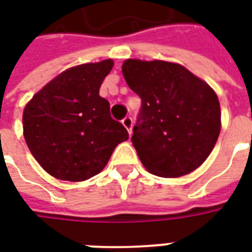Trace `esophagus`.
Returning a JSON list of instances; mask_svg holds the SVG:
<instances>
[{
  "mask_svg": "<svg viewBox=\"0 0 252 252\" xmlns=\"http://www.w3.org/2000/svg\"><path fill=\"white\" fill-rule=\"evenodd\" d=\"M123 126H126V129L128 131V133L131 135L132 133V126H133V121H132V117H129V116H126V117H124L123 119Z\"/></svg>",
  "mask_w": 252,
  "mask_h": 252,
  "instance_id": "34e87169",
  "label": "esophagus"
}]
</instances>
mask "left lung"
Masks as SVG:
<instances>
[{"label":"left lung","mask_w":252,"mask_h":252,"mask_svg":"<svg viewBox=\"0 0 252 252\" xmlns=\"http://www.w3.org/2000/svg\"><path fill=\"white\" fill-rule=\"evenodd\" d=\"M121 70L142 98L131 140L146 170L177 178L200 167L221 129L215 90L180 63L126 59Z\"/></svg>","instance_id":"obj_1"}]
</instances>
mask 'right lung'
<instances>
[{"mask_svg":"<svg viewBox=\"0 0 252 252\" xmlns=\"http://www.w3.org/2000/svg\"><path fill=\"white\" fill-rule=\"evenodd\" d=\"M113 61L70 67L28 101L23 131L33 158L52 177L81 182L101 173L128 132L99 95Z\"/></svg>","mask_w":252,"mask_h":252,"instance_id":"obj_1","label":"right lung"}]
</instances>
